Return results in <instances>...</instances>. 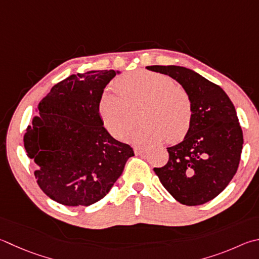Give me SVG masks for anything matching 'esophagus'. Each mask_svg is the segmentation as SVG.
Here are the masks:
<instances>
[{"label":"esophagus","instance_id":"esophagus-1","mask_svg":"<svg viewBox=\"0 0 259 259\" xmlns=\"http://www.w3.org/2000/svg\"><path fill=\"white\" fill-rule=\"evenodd\" d=\"M134 150H135V153H136V154H137V155H140V154H144L147 149L144 148V147H135V148H134Z\"/></svg>","mask_w":259,"mask_h":259}]
</instances>
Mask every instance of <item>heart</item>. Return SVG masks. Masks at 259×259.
<instances>
[{"label":"heart","mask_w":259,"mask_h":259,"mask_svg":"<svg viewBox=\"0 0 259 259\" xmlns=\"http://www.w3.org/2000/svg\"><path fill=\"white\" fill-rule=\"evenodd\" d=\"M117 87L120 94L107 89L98 102V115L113 137L122 138L139 108L142 123L125 133V142L148 145L164 137L178 142L188 134L194 116L192 101L172 78L142 70L121 77Z\"/></svg>","instance_id":"b5f03b06"}]
</instances>
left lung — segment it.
<instances>
[{
	"label": "left lung",
	"instance_id": "8db88e82",
	"mask_svg": "<svg viewBox=\"0 0 259 259\" xmlns=\"http://www.w3.org/2000/svg\"><path fill=\"white\" fill-rule=\"evenodd\" d=\"M186 89L194 106L192 123L182 142L167 147L168 162L154 171L179 203L196 206L221 194L238 170L243 136L236 109L222 88L179 65H149Z\"/></svg>",
	"mask_w": 259,
	"mask_h": 259
}]
</instances>
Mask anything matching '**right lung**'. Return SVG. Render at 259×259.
Wrapping results in <instances>:
<instances>
[{
    "label": "right lung",
    "mask_w": 259,
    "mask_h": 259,
    "mask_svg": "<svg viewBox=\"0 0 259 259\" xmlns=\"http://www.w3.org/2000/svg\"><path fill=\"white\" fill-rule=\"evenodd\" d=\"M114 70L71 74L39 102L23 137L35 177L51 199L65 206H89L104 198L134 156L129 145L109 134L98 115L104 88Z\"/></svg>",
    "instance_id": "right-lung-1"
}]
</instances>
